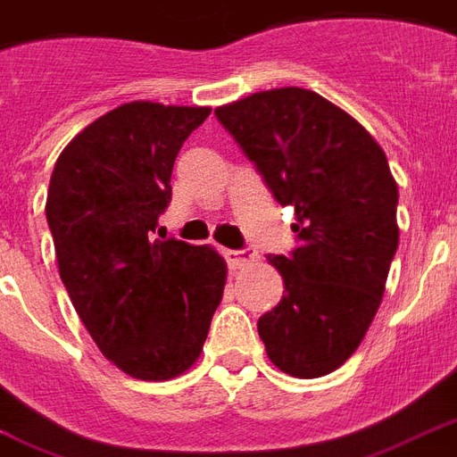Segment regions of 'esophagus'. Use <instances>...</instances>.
Returning <instances> with one entry per match:
<instances>
[{"label": "esophagus", "mask_w": 457, "mask_h": 457, "mask_svg": "<svg viewBox=\"0 0 457 457\" xmlns=\"http://www.w3.org/2000/svg\"><path fill=\"white\" fill-rule=\"evenodd\" d=\"M225 258H228V263L232 265V268H244V265L253 263V261H258V251L253 249H242V251H225Z\"/></svg>", "instance_id": "esophagus-1"}]
</instances>
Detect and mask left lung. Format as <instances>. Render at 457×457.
Segmentation results:
<instances>
[{
    "mask_svg": "<svg viewBox=\"0 0 457 457\" xmlns=\"http://www.w3.org/2000/svg\"><path fill=\"white\" fill-rule=\"evenodd\" d=\"M301 239L268 256L285 294L258 320L268 358L299 379L341 368L365 339L398 249V187L375 137L318 92L279 87L215 109Z\"/></svg>",
    "mask_w": 457,
    "mask_h": 457,
    "instance_id": "1",
    "label": "left lung"
}]
</instances>
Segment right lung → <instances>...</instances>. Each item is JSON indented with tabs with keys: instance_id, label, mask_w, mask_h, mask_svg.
I'll list each match as a JSON object with an SVG mask.
<instances>
[{
	"instance_id": "obj_1",
	"label": "right lung",
	"mask_w": 457,
	"mask_h": 457,
	"mask_svg": "<svg viewBox=\"0 0 457 457\" xmlns=\"http://www.w3.org/2000/svg\"><path fill=\"white\" fill-rule=\"evenodd\" d=\"M208 113L123 104L68 142L49 179L46 222L75 312L99 351L145 382L196 362L228 279L211 246L152 239L172 163Z\"/></svg>"
}]
</instances>
